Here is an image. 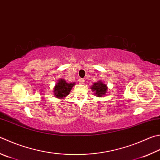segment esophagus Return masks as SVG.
I'll use <instances>...</instances> for the list:
<instances>
[{
  "instance_id": "34e87169",
  "label": "esophagus",
  "mask_w": 160,
  "mask_h": 160,
  "mask_svg": "<svg viewBox=\"0 0 160 160\" xmlns=\"http://www.w3.org/2000/svg\"><path fill=\"white\" fill-rule=\"evenodd\" d=\"M79 83L80 84V85H82V84H84V82H85V81H84L83 79H82V78H80V79H79Z\"/></svg>"
}]
</instances>
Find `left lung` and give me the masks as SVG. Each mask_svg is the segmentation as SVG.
<instances>
[{"instance_id":"obj_1","label":"left lung","mask_w":160,"mask_h":160,"mask_svg":"<svg viewBox=\"0 0 160 160\" xmlns=\"http://www.w3.org/2000/svg\"><path fill=\"white\" fill-rule=\"evenodd\" d=\"M92 91L94 92L95 96L98 97H104L107 94L108 87L107 85L104 84L102 81L98 80L97 82H94L93 85L90 87Z\"/></svg>"}]
</instances>
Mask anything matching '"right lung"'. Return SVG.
<instances>
[{
  "instance_id": "add662e5",
  "label": "right lung",
  "mask_w": 160,
  "mask_h": 160,
  "mask_svg": "<svg viewBox=\"0 0 160 160\" xmlns=\"http://www.w3.org/2000/svg\"><path fill=\"white\" fill-rule=\"evenodd\" d=\"M75 85V82H67L65 80L59 79L53 88V92L54 97L63 99L70 94L72 87Z\"/></svg>"
}]
</instances>
